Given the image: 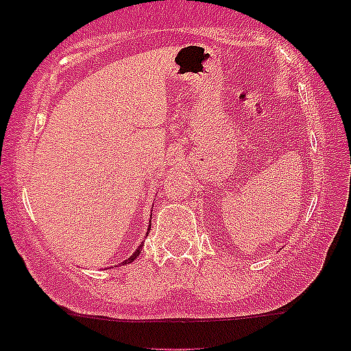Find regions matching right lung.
<instances>
[{"instance_id":"1","label":"right lung","mask_w":351,"mask_h":351,"mask_svg":"<svg viewBox=\"0 0 351 351\" xmlns=\"http://www.w3.org/2000/svg\"><path fill=\"white\" fill-rule=\"evenodd\" d=\"M150 224H152V221H150ZM150 224H148V226H150ZM148 231H150V229H147V234H148ZM143 243H145V241H142V243H140V245H138V247H136V251H135L134 254H132V256H130V257H128V259H125V261H123V263L117 264V267H119V265H125V264H130V263H134V261L136 259V257H138V256H140V251H142V247H143Z\"/></svg>"}]
</instances>
